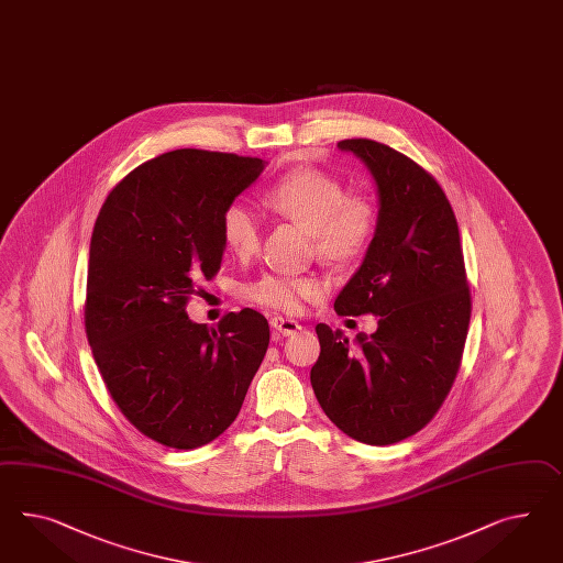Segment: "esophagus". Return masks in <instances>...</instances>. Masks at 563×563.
Returning <instances> with one entry per match:
<instances>
[{
  "label": "esophagus",
  "mask_w": 563,
  "mask_h": 563,
  "mask_svg": "<svg viewBox=\"0 0 563 563\" xmlns=\"http://www.w3.org/2000/svg\"><path fill=\"white\" fill-rule=\"evenodd\" d=\"M271 325L278 334L292 335L297 334L301 330V323L299 321L290 320V318H283V316H274L271 320Z\"/></svg>",
  "instance_id": "esophagus-1"
}]
</instances>
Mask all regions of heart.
Here are the masks:
<instances>
[{"mask_svg": "<svg viewBox=\"0 0 563 563\" xmlns=\"http://www.w3.org/2000/svg\"><path fill=\"white\" fill-rule=\"evenodd\" d=\"M266 205L311 231L313 250L321 260L349 264L361 258L377 233L379 213L371 200L349 197L346 186L320 169H295L264 192ZM221 235L238 256H252L260 247L262 219L243 200H233L221 214ZM260 305L297 313L323 292L313 276L268 273L247 287Z\"/></svg>", "mask_w": 563, "mask_h": 563, "instance_id": "b5f03b06", "label": "heart"}]
</instances>
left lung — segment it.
I'll use <instances>...</instances> for the list:
<instances>
[{
  "mask_svg": "<svg viewBox=\"0 0 563 563\" xmlns=\"http://www.w3.org/2000/svg\"><path fill=\"white\" fill-rule=\"evenodd\" d=\"M368 167L379 223L338 316H377L349 342L318 323L311 385L321 410L354 441L385 446L422 430L455 383L472 318L459 225L439 183L408 155L371 139L340 141Z\"/></svg>",
  "mask_w": 563,
  "mask_h": 563,
  "instance_id": "obj_1",
  "label": "left lung"
}]
</instances>
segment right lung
I'll return each instance as SVG.
<instances>
[{
  "label": "right lung",
  "mask_w": 563,
  "mask_h": 563,
  "mask_svg": "<svg viewBox=\"0 0 563 563\" xmlns=\"http://www.w3.org/2000/svg\"><path fill=\"white\" fill-rule=\"evenodd\" d=\"M264 162L176 150L135 167L108 195L91 233L86 334L108 391L131 424L169 449L228 430L271 342L245 307L195 323L186 303L221 268V214Z\"/></svg>",
  "instance_id": "1"
}]
</instances>
